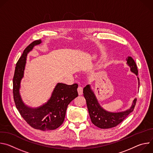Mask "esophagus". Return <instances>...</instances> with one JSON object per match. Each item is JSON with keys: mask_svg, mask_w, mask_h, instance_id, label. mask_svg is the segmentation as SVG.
Segmentation results:
<instances>
[{"mask_svg": "<svg viewBox=\"0 0 153 153\" xmlns=\"http://www.w3.org/2000/svg\"><path fill=\"white\" fill-rule=\"evenodd\" d=\"M77 91L79 95H82L83 94V88L80 86H79L77 88Z\"/></svg>", "mask_w": 153, "mask_h": 153, "instance_id": "obj_1", "label": "esophagus"}]
</instances>
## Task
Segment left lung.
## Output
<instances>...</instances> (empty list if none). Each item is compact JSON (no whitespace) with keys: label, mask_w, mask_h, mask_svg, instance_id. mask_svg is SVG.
<instances>
[{"label":"left lung","mask_w":153,"mask_h":153,"mask_svg":"<svg viewBox=\"0 0 153 153\" xmlns=\"http://www.w3.org/2000/svg\"><path fill=\"white\" fill-rule=\"evenodd\" d=\"M126 60L130 67L131 71L137 76L138 70L134 59L131 56H128ZM138 80L139 85V78H138ZM83 93L92 123L101 129L113 128L120 123L131 113L133 111L137 101V99H135L131 107L124 112L110 113L106 111L99 105L95 95L90 89L89 85L84 87Z\"/></svg>","instance_id":"obj_1"}]
</instances>
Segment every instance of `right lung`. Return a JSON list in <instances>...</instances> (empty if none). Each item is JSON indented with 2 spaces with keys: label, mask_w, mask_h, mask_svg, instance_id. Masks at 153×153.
<instances>
[{
  "label": "right lung",
  "mask_w": 153,
  "mask_h": 153,
  "mask_svg": "<svg viewBox=\"0 0 153 153\" xmlns=\"http://www.w3.org/2000/svg\"><path fill=\"white\" fill-rule=\"evenodd\" d=\"M40 43L41 40H37L30 43L16 63L13 81V98L20 114L32 128L42 131L53 130L63 123L68 104L78 96V84L69 85L59 83L45 104L37 108H30L24 105L19 94V88L24 76L27 56L34 46Z\"/></svg>",
  "instance_id": "obj_1"
}]
</instances>
